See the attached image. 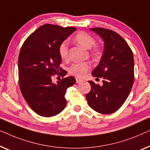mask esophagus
<instances>
[{"instance_id": "obj_1", "label": "esophagus", "mask_w": 150, "mask_h": 150, "mask_svg": "<svg viewBox=\"0 0 150 150\" xmlns=\"http://www.w3.org/2000/svg\"><path fill=\"white\" fill-rule=\"evenodd\" d=\"M81 81H83V80H82L81 79H79V78H76V82L77 83H81Z\"/></svg>"}]
</instances>
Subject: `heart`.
I'll use <instances>...</instances> for the list:
<instances>
[{"label":"heart","mask_w":150,"mask_h":150,"mask_svg":"<svg viewBox=\"0 0 150 150\" xmlns=\"http://www.w3.org/2000/svg\"><path fill=\"white\" fill-rule=\"evenodd\" d=\"M74 41L76 43L87 50H90L93 47L96 43L95 39L89 34L81 32L77 33L74 37ZM98 52L97 50H94ZM59 54L62 59H67L69 56L68 44L67 41H63L59 46ZM90 64L88 62L74 63L69 69V73L77 77H82L87 74L90 69Z\"/></svg>","instance_id":"1"}]
</instances>
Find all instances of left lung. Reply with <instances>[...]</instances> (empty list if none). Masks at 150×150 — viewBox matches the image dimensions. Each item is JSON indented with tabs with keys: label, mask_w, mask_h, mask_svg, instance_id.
Instances as JSON below:
<instances>
[{
	"label": "left lung",
	"mask_w": 150,
	"mask_h": 150,
	"mask_svg": "<svg viewBox=\"0 0 150 150\" xmlns=\"http://www.w3.org/2000/svg\"><path fill=\"white\" fill-rule=\"evenodd\" d=\"M104 41L100 62L92 72L103 77V86L88 81L91 90L86 94L88 105L96 112L110 114L118 110L129 95L134 83L133 54L119 34L103 28H90Z\"/></svg>",
	"instance_id": "1"
}]
</instances>
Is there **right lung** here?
<instances>
[{
	"label": "right lung",
	"mask_w": 150,
	"mask_h": 150,
	"mask_svg": "<svg viewBox=\"0 0 150 150\" xmlns=\"http://www.w3.org/2000/svg\"><path fill=\"white\" fill-rule=\"evenodd\" d=\"M76 30L74 27L43 25L27 38L21 48L18 58L21 92L30 108L41 116H54L66 107L67 89L75 83V79L71 76L62 78L55 84L52 77L66 75L60 67L59 46Z\"/></svg>",
	"instance_id": "right-lung-1"
}]
</instances>
